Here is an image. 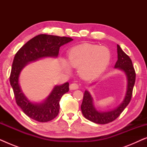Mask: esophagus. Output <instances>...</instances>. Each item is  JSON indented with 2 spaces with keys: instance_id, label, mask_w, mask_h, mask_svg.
<instances>
[{
  "instance_id": "obj_1",
  "label": "esophagus",
  "mask_w": 147,
  "mask_h": 147,
  "mask_svg": "<svg viewBox=\"0 0 147 147\" xmlns=\"http://www.w3.org/2000/svg\"><path fill=\"white\" fill-rule=\"evenodd\" d=\"M79 88V86H78V84L73 83L71 84L69 86V89L70 90H77Z\"/></svg>"
}]
</instances>
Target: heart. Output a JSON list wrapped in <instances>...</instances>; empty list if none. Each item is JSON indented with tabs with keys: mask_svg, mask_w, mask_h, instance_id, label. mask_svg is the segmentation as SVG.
Here are the masks:
<instances>
[{
	"mask_svg": "<svg viewBox=\"0 0 147 147\" xmlns=\"http://www.w3.org/2000/svg\"><path fill=\"white\" fill-rule=\"evenodd\" d=\"M108 48L95 44L84 43L72 48L68 53V61L73 67L78 68L80 76L85 80H94L106 69L110 61ZM63 65L67 71L69 67L65 61Z\"/></svg>",
	"mask_w": 147,
	"mask_h": 147,
	"instance_id": "1",
	"label": "heart"
}]
</instances>
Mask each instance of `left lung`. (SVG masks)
Returning <instances> with one entry per match:
<instances>
[{
  "mask_svg": "<svg viewBox=\"0 0 147 147\" xmlns=\"http://www.w3.org/2000/svg\"><path fill=\"white\" fill-rule=\"evenodd\" d=\"M117 53L118 60L114 67L122 70L126 75L128 80L127 91H126L125 98L121 104L116 109L109 112H100L94 108L93 98L90 95L89 92L87 90L85 91L84 94L83 102L81 106L82 112L86 119L94 123L104 124L114 121L123 112V110L130 103V100H131L132 90H133L136 80L135 70L132 65V61L129 56L126 55L122 51L118 45H117Z\"/></svg>",
  "mask_w": 147,
  "mask_h": 147,
  "instance_id": "obj_1",
  "label": "left lung"
}]
</instances>
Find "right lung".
Masks as SVG:
<instances>
[{
	"label": "right lung",
	"instance_id": "1",
	"mask_svg": "<svg viewBox=\"0 0 147 147\" xmlns=\"http://www.w3.org/2000/svg\"><path fill=\"white\" fill-rule=\"evenodd\" d=\"M71 37L41 34L27 42L15 54L12 65L10 83L13 88L17 105L29 118L40 122L54 119L59 112V101L69 91V83L55 86L46 100L33 104L27 100L19 84V77L23 68L30 61L45 57H57L59 47L72 41Z\"/></svg>",
	"mask_w": 147,
	"mask_h": 147
}]
</instances>
